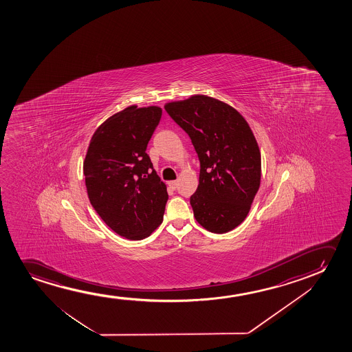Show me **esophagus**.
<instances>
[{
	"instance_id": "34e87169",
	"label": "esophagus",
	"mask_w": 352,
	"mask_h": 352,
	"mask_svg": "<svg viewBox=\"0 0 352 352\" xmlns=\"http://www.w3.org/2000/svg\"><path fill=\"white\" fill-rule=\"evenodd\" d=\"M168 185L169 188L175 190V188H178V180H172V182H168Z\"/></svg>"
}]
</instances>
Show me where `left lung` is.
<instances>
[{
    "label": "left lung",
    "mask_w": 352,
    "mask_h": 352,
    "mask_svg": "<svg viewBox=\"0 0 352 352\" xmlns=\"http://www.w3.org/2000/svg\"><path fill=\"white\" fill-rule=\"evenodd\" d=\"M191 138L201 162L199 184L190 198L196 221L212 233L239 226L261 184V153L241 113L207 95L164 104Z\"/></svg>",
    "instance_id": "left-lung-1"
}]
</instances>
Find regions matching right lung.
<instances>
[{"mask_svg": "<svg viewBox=\"0 0 352 352\" xmlns=\"http://www.w3.org/2000/svg\"><path fill=\"white\" fill-rule=\"evenodd\" d=\"M161 116L160 107L133 104L109 116L92 135L82 164L92 207L131 241L149 236L164 221L167 186L145 153Z\"/></svg>", "mask_w": 352, "mask_h": 352, "instance_id": "right-lung-1", "label": "right lung"}]
</instances>
